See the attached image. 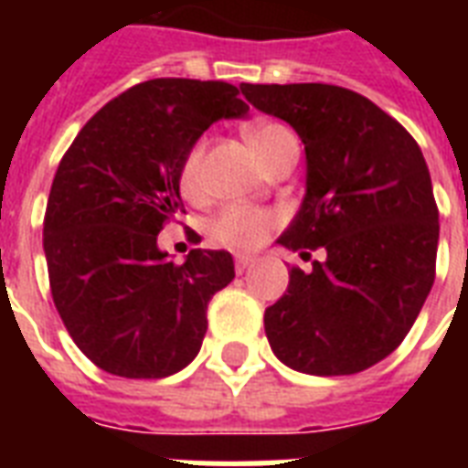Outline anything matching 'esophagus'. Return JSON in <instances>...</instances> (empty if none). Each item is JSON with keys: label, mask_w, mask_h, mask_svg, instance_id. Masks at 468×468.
<instances>
[{"label": "esophagus", "mask_w": 468, "mask_h": 468, "mask_svg": "<svg viewBox=\"0 0 468 468\" xmlns=\"http://www.w3.org/2000/svg\"><path fill=\"white\" fill-rule=\"evenodd\" d=\"M252 262H255V260H252L250 255H235V271H238V274H242V271L248 270Z\"/></svg>", "instance_id": "obj_1"}]
</instances>
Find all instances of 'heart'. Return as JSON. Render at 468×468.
Listing matches in <instances>:
<instances>
[{
  "label": "heart",
  "instance_id": "obj_1",
  "mask_svg": "<svg viewBox=\"0 0 468 468\" xmlns=\"http://www.w3.org/2000/svg\"><path fill=\"white\" fill-rule=\"evenodd\" d=\"M248 143L255 157L262 162L264 167H270L286 150H299V141L289 126L277 123V121H262L248 128ZM204 155L206 141H197L186 150V155L179 167V189L186 198L197 201L204 191ZM277 218L274 213L264 208H250V206H228L211 220L213 240L233 250H255L260 248L267 235L274 230Z\"/></svg>",
  "mask_w": 468,
  "mask_h": 468
}]
</instances>
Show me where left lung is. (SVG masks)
Returning a JSON list of instances; mask_svg holds the SVG:
<instances>
[{
  "instance_id": "obj_1",
  "label": "left lung",
  "mask_w": 468,
  "mask_h": 468,
  "mask_svg": "<svg viewBox=\"0 0 468 468\" xmlns=\"http://www.w3.org/2000/svg\"><path fill=\"white\" fill-rule=\"evenodd\" d=\"M306 148V198L279 238L323 250L264 311L271 352L296 371L345 377L374 367L413 327L435 282L440 213L415 138L374 101L335 84H240Z\"/></svg>"
}]
</instances>
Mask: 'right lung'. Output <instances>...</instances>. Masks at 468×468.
I'll return each mask as SVG.
<instances>
[{"label": "right lung", "instance_id": "1", "mask_svg": "<svg viewBox=\"0 0 468 468\" xmlns=\"http://www.w3.org/2000/svg\"><path fill=\"white\" fill-rule=\"evenodd\" d=\"M248 112L220 80H148L101 106L62 155L43 220L48 279L69 337L99 369L162 378L198 355L233 257L189 250L176 264L157 233L184 211L186 150L211 123Z\"/></svg>", "mask_w": 468, "mask_h": 468}]
</instances>
